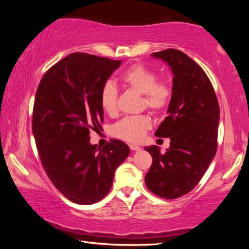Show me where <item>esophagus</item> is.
I'll return each mask as SVG.
<instances>
[{
  "instance_id": "1",
  "label": "esophagus",
  "mask_w": 249,
  "mask_h": 249,
  "mask_svg": "<svg viewBox=\"0 0 249 249\" xmlns=\"http://www.w3.org/2000/svg\"><path fill=\"white\" fill-rule=\"evenodd\" d=\"M129 148H130V150H133V151H136V150H140V149H141V147L138 146V145L130 144V145H129Z\"/></svg>"
}]
</instances>
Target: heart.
I'll return each instance as SVG.
<instances>
[{
	"mask_svg": "<svg viewBox=\"0 0 249 249\" xmlns=\"http://www.w3.org/2000/svg\"><path fill=\"white\" fill-rule=\"evenodd\" d=\"M153 69L144 65H134L121 74L120 80L126 88L142 94V107L159 113L168 107L172 99V87L168 80H157ZM119 91L112 82H107L101 89V107L107 115L117 113ZM151 127V121L146 115L127 116L113 126L112 134L121 140L136 142L142 140Z\"/></svg>",
	"mask_w": 249,
	"mask_h": 249,
	"instance_id": "b5f03b06",
	"label": "heart"
}]
</instances>
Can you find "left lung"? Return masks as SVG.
I'll return each mask as SVG.
<instances>
[{
  "mask_svg": "<svg viewBox=\"0 0 249 249\" xmlns=\"http://www.w3.org/2000/svg\"><path fill=\"white\" fill-rule=\"evenodd\" d=\"M171 68L172 99L168 115L155 135L169 137L165 154L146 147L153 163L145 176L148 190L163 199H177L199 183L216 154L220 107L203 69L184 53L166 49L151 53Z\"/></svg>",
  "mask_w": 249,
  "mask_h": 249,
  "instance_id": "obj_1",
  "label": "left lung"
}]
</instances>
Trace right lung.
Returning a JSON list of instances; mask_svg holds the SVG:
<instances>
[{"instance_id":"right-lung-1","label":"right lung","mask_w":249,"mask_h":249,"mask_svg":"<svg viewBox=\"0 0 249 249\" xmlns=\"http://www.w3.org/2000/svg\"><path fill=\"white\" fill-rule=\"evenodd\" d=\"M121 64L73 53L53 65L37 88L32 128L41 165L58 191L74 203L102 200L129 155V147L117 140L102 149L90 144V130L102 128L101 89Z\"/></svg>"}]
</instances>
